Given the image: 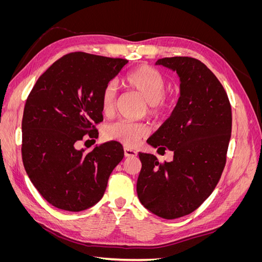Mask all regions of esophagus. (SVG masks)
Instances as JSON below:
<instances>
[{"mask_svg":"<svg viewBox=\"0 0 262 262\" xmlns=\"http://www.w3.org/2000/svg\"><path fill=\"white\" fill-rule=\"evenodd\" d=\"M123 150H124V155L126 157H133V156H137V154H138L136 150L130 148V147H124Z\"/></svg>","mask_w":262,"mask_h":262,"instance_id":"obj_1","label":"esophagus"}]
</instances>
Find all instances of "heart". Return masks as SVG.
I'll use <instances>...</instances> for the list:
<instances>
[{
    "instance_id": "obj_1",
    "label": "heart",
    "mask_w": 262,
    "mask_h": 262,
    "mask_svg": "<svg viewBox=\"0 0 262 262\" xmlns=\"http://www.w3.org/2000/svg\"><path fill=\"white\" fill-rule=\"evenodd\" d=\"M124 84L138 92L147 102V115L160 118L168 112L172 99L165 94L167 90L165 77L152 67L142 64L129 71L123 77ZM117 97V89L113 82L107 83L99 97V105L104 115L113 114ZM148 130L143 123L119 120L109 124L105 129V137L108 140L118 141L126 146H134L144 138Z\"/></svg>"
}]
</instances>
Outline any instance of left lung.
<instances>
[{
	"label": "left lung",
	"mask_w": 262,
	"mask_h": 262,
	"mask_svg": "<svg viewBox=\"0 0 262 262\" xmlns=\"http://www.w3.org/2000/svg\"><path fill=\"white\" fill-rule=\"evenodd\" d=\"M156 64L178 73L180 97L147 143L172 150L173 160L160 163L152 154L139 153L137 192L147 210L173 220L196 210L216 187L231 140L232 108L223 85L201 61L172 57Z\"/></svg>",
	"instance_id": "1"
}]
</instances>
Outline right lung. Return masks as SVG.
Segmentation results:
<instances>
[{
    "mask_svg": "<svg viewBox=\"0 0 262 262\" xmlns=\"http://www.w3.org/2000/svg\"><path fill=\"white\" fill-rule=\"evenodd\" d=\"M126 63V59L71 52L55 61L30 91L21 121L23 164L53 207L72 212L93 207L122 161L123 147L117 141L91 152L76 149L75 144L98 138L100 93Z\"/></svg>",
    "mask_w": 262,
    "mask_h": 262,
    "instance_id": "right-lung-1",
    "label": "right lung"
}]
</instances>
